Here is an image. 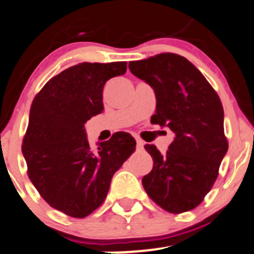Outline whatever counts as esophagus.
Here are the masks:
<instances>
[{
  "mask_svg": "<svg viewBox=\"0 0 254 254\" xmlns=\"http://www.w3.org/2000/svg\"><path fill=\"white\" fill-rule=\"evenodd\" d=\"M135 142H137V149H143V147H144V142H143L142 139H135Z\"/></svg>",
  "mask_w": 254,
  "mask_h": 254,
  "instance_id": "obj_1",
  "label": "esophagus"
}]
</instances>
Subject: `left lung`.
Wrapping results in <instances>:
<instances>
[{
	"label": "left lung",
	"mask_w": 254,
	"mask_h": 254,
	"mask_svg": "<svg viewBox=\"0 0 254 254\" xmlns=\"http://www.w3.org/2000/svg\"><path fill=\"white\" fill-rule=\"evenodd\" d=\"M128 67L154 90L157 110L150 122L175 134L165 154L154 144L144 145L153 169L143 177V188L165 211H190L211 190L228 149L220 97L182 55L162 53Z\"/></svg>",
	"instance_id": "left-lung-1"
}]
</instances>
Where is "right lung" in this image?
Segmentation results:
<instances>
[{"label": "right lung", "instance_id": "obj_1", "mask_svg": "<svg viewBox=\"0 0 254 254\" xmlns=\"http://www.w3.org/2000/svg\"><path fill=\"white\" fill-rule=\"evenodd\" d=\"M126 62L81 63L49 80L34 97L22 153L41 196L71 217H86L106 199L111 179L134 152L129 133L117 132L90 149L85 124L104 110L107 80Z\"/></svg>", "mask_w": 254, "mask_h": 254}]
</instances>
